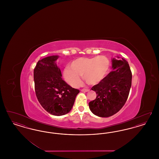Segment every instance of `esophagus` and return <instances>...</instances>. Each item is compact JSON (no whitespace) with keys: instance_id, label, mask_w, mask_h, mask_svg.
<instances>
[{"instance_id":"esophagus-1","label":"esophagus","mask_w":159,"mask_h":159,"mask_svg":"<svg viewBox=\"0 0 159 159\" xmlns=\"http://www.w3.org/2000/svg\"><path fill=\"white\" fill-rule=\"evenodd\" d=\"M81 91L83 92H87L89 91V89H82L81 90Z\"/></svg>"}]
</instances>
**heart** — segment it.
Listing matches in <instances>:
<instances>
[{"instance_id": "obj_1", "label": "heart", "mask_w": 159, "mask_h": 159, "mask_svg": "<svg viewBox=\"0 0 159 159\" xmlns=\"http://www.w3.org/2000/svg\"><path fill=\"white\" fill-rule=\"evenodd\" d=\"M64 70V77L72 87L77 88L81 83L83 77L89 85H96L105 78L110 67V62L104 56L92 58L80 57L73 61L70 66Z\"/></svg>"}]
</instances>
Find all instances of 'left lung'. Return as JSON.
<instances>
[{"label": "left lung", "mask_w": 159, "mask_h": 159, "mask_svg": "<svg viewBox=\"0 0 159 159\" xmlns=\"http://www.w3.org/2000/svg\"><path fill=\"white\" fill-rule=\"evenodd\" d=\"M111 61L113 71L91 89L97 95L89 102V108L92 113L101 117L111 116L121 109L128 98L132 84L128 62L123 58H113Z\"/></svg>", "instance_id": "left-lung-1"}]
</instances>
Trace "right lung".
Listing matches in <instances>:
<instances>
[{
    "label": "right lung",
    "mask_w": 159,
    "mask_h": 159,
    "mask_svg": "<svg viewBox=\"0 0 159 159\" xmlns=\"http://www.w3.org/2000/svg\"><path fill=\"white\" fill-rule=\"evenodd\" d=\"M58 57L44 58L38 61L34 69L35 92L39 103L47 112L58 116L70 111L80 92L62 80L55 62Z\"/></svg>",
    "instance_id": "1"
}]
</instances>
